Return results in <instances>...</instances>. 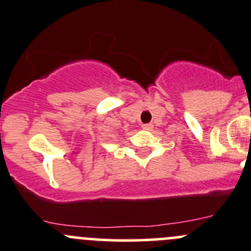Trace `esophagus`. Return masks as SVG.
Returning a JSON list of instances; mask_svg holds the SVG:
<instances>
[{
  "instance_id": "34e87169",
  "label": "esophagus",
  "mask_w": 251,
  "mask_h": 251,
  "mask_svg": "<svg viewBox=\"0 0 251 251\" xmlns=\"http://www.w3.org/2000/svg\"><path fill=\"white\" fill-rule=\"evenodd\" d=\"M142 128H143V130L150 131V130H152V128H153V125H152V124H145V125H142Z\"/></svg>"
}]
</instances>
